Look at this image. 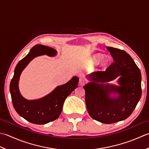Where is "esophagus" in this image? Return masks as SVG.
<instances>
[{
	"label": "esophagus",
	"instance_id": "34e87169",
	"mask_svg": "<svg viewBox=\"0 0 149 149\" xmlns=\"http://www.w3.org/2000/svg\"><path fill=\"white\" fill-rule=\"evenodd\" d=\"M86 80H84V78H80V79H79V85H80V86H84V85L86 84Z\"/></svg>",
	"mask_w": 149,
	"mask_h": 149
}]
</instances>
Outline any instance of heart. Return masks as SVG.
<instances>
[{"label": "heart", "mask_w": 149, "mask_h": 149, "mask_svg": "<svg viewBox=\"0 0 149 149\" xmlns=\"http://www.w3.org/2000/svg\"><path fill=\"white\" fill-rule=\"evenodd\" d=\"M102 58V54H95V55L93 56V59H92L93 63H95V64H96V63H98ZM109 63V58L108 57L105 58L104 59V61H103V66H104V67L107 66Z\"/></svg>", "instance_id": "b5f03b06"}]
</instances>
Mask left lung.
<instances>
[{
    "instance_id": "obj_1",
    "label": "left lung",
    "mask_w": 149,
    "mask_h": 149,
    "mask_svg": "<svg viewBox=\"0 0 149 149\" xmlns=\"http://www.w3.org/2000/svg\"><path fill=\"white\" fill-rule=\"evenodd\" d=\"M107 49L114 62L105 71L91 74L88 79L91 81L84 89L91 117L101 123L110 124L127 119L134 110L141 96V74L131 56L125 51L112 47ZM119 75V86L107 83ZM112 93L118 95L112 97Z\"/></svg>"
}]
</instances>
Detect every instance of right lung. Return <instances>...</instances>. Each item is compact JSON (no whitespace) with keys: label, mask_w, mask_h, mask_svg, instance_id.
<instances>
[{"label":"right lung","mask_w":149,"mask_h":149,"mask_svg":"<svg viewBox=\"0 0 149 149\" xmlns=\"http://www.w3.org/2000/svg\"><path fill=\"white\" fill-rule=\"evenodd\" d=\"M56 53L57 51L53 48L41 44L36 45L15 67L10 86L12 103L17 113L32 123L42 125L57 119L61 114L65 100L78 87V78L74 77L68 82L56 87L52 92L42 98L28 100L21 95L19 81L24 68L36 56L44 54L54 56Z\"/></svg>","instance_id":"1"}]
</instances>
